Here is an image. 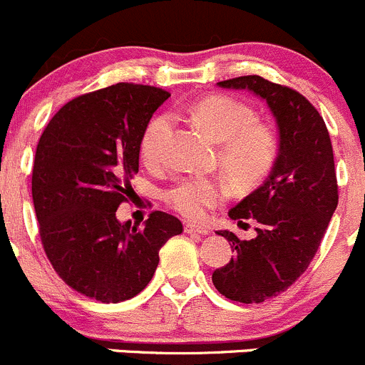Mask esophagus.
Instances as JSON below:
<instances>
[{
	"instance_id": "obj_1",
	"label": "esophagus",
	"mask_w": 365,
	"mask_h": 365,
	"mask_svg": "<svg viewBox=\"0 0 365 365\" xmlns=\"http://www.w3.org/2000/svg\"><path fill=\"white\" fill-rule=\"evenodd\" d=\"M184 232L200 234V236H205V234H209V229H207V227L195 225V223H186V225H184Z\"/></svg>"
}]
</instances>
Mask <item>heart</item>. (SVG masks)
I'll use <instances>...</instances> for the list:
<instances>
[{"label": "heart", "instance_id": "heart-1", "mask_svg": "<svg viewBox=\"0 0 365 365\" xmlns=\"http://www.w3.org/2000/svg\"><path fill=\"white\" fill-rule=\"evenodd\" d=\"M191 120L218 142V165L240 186H255L269 174L279 158V136L272 125L243 101L230 96H209L187 108ZM175 118L158 113L145 125L140 138V154L147 167H163L170 154ZM227 197L225 184L212 178H186L163 193L168 207L184 218L202 220Z\"/></svg>", "mask_w": 365, "mask_h": 365}]
</instances>
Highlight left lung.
I'll return each instance as SVG.
<instances>
[{
	"instance_id": "left-lung-1",
	"label": "left lung",
	"mask_w": 365,
	"mask_h": 365,
	"mask_svg": "<svg viewBox=\"0 0 365 365\" xmlns=\"http://www.w3.org/2000/svg\"><path fill=\"white\" fill-rule=\"evenodd\" d=\"M218 85L257 93L279 124L272 174L229 211L237 223L254 220L257 236L247 241L229 230L216 232L229 241L234 255L212 272L215 287L229 300L261 304L293 286L319 248L339 202L334 149L319 111L297 90L255 74Z\"/></svg>"
}]
</instances>
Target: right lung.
I'll return each mask as SVG.
<instances>
[{"mask_svg":"<svg viewBox=\"0 0 365 365\" xmlns=\"http://www.w3.org/2000/svg\"><path fill=\"white\" fill-rule=\"evenodd\" d=\"M168 97L135 83L83 93L56 111L38 140L31 197L42 247L68 287L103 304L145 289L160 248L182 232L181 220L163 211L150 212L143 227L115 216L135 193L143 129Z\"/></svg>","mask_w":365,"mask_h":365,"instance_id":"right-lung-1","label":"right lung"}]
</instances>
